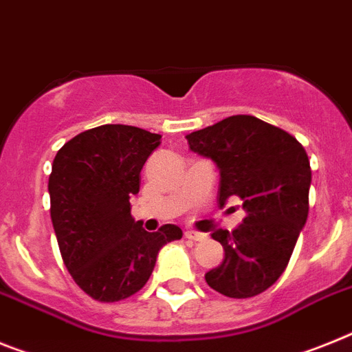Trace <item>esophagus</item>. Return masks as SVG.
I'll return each instance as SVG.
<instances>
[{"label": "esophagus", "mask_w": 352, "mask_h": 352, "mask_svg": "<svg viewBox=\"0 0 352 352\" xmlns=\"http://www.w3.org/2000/svg\"><path fill=\"white\" fill-rule=\"evenodd\" d=\"M185 239H190V240H196V242H201V240H205L206 236L199 231H194V230H187L185 231Z\"/></svg>", "instance_id": "esophagus-1"}]
</instances>
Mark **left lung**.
Wrapping results in <instances>:
<instances>
[{
	"mask_svg": "<svg viewBox=\"0 0 352 352\" xmlns=\"http://www.w3.org/2000/svg\"><path fill=\"white\" fill-rule=\"evenodd\" d=\"M187 140L192 151L217 164L219 205L239 197L245 210L236 230L212 233L224 260L206 272V283L233 299L258 296L283 274L308 217L311 169L305 147L253 116L226 117Z\"/></svg>",
	"mask_w": 352,
	"mask_h": 352,
	"instance_id": "1",
	"label": "left lung"
}]
</instances>
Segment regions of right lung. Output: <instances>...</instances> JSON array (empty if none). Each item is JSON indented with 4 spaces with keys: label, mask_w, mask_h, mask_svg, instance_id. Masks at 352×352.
<instances>
[{
    "label": "right lung",
    "mask_w": 352,
    "mask_h": 352,
    "mask_svg": "<svg viewBox=\"0 0 352 352\" xmlns=\"http://www.w3.org/2000/svg\"><path fill=\"white\" fill-rule=\"evenodd\" d=\"M162 135L137 126L103 124L65 142L51 167V222L74 283L101 302L122 301L147 283L158 251L182 239L164 224L149 233L131 217L140 170Z\"/></svg>",
    "instance_id": "right-lung-1"
}]
</instances>
